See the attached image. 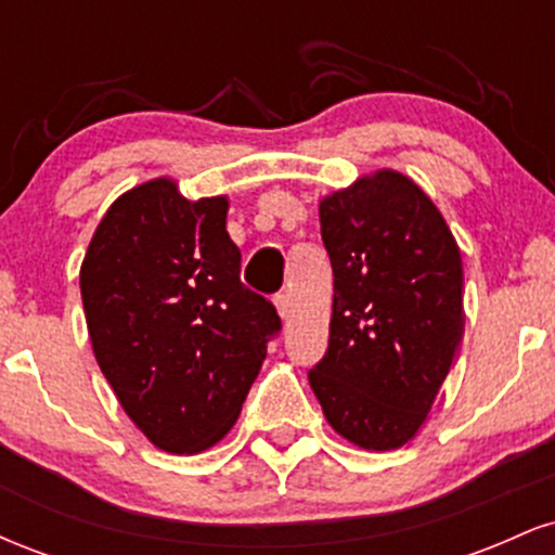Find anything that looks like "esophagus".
I'll return each instance as SVG.
<instances>
[{
	"instance_id": "esophagus-1",
	"label": "esophagus",
	"mask_w": 555,
	"mask_h": 555,
	"mask_svg": "<svg viewBox=\"0 0 555 555\" xmlns=\"http://www.w3.org/2000/svg\"><path fill=\"white\" fill-rule=\"evenodd\" d=\"M273 305H276V310H279V315H282V321H286V318H289V297L276 295V297H273Z\"/></svg>"
}]
</instances>
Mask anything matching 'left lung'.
<instances>
[{
  "label": "left lung",
  "instance_id": "1",
  "mask_svg": "<svg viewBox=\"0 0 555 555\" xmlns=\"http://www.w3.org/2000/svg\"><path fill=\"white\" fill-rule=\"evenodd\" d=\"M334 269L328 349L308 373L328 425L391 451L415 438L462 341V253L410 177L380 169L321 201Z\"/></svg>",
  "mask_w": 555,
  "mask_h": 555
}]
</instances>
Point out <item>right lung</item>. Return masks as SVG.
I'll use <instances>...</instances> for the list:
<instances>
[{
  "instance_id": "add662e5",
  "label": "right lung",
  "mask_w": 555,
  "mask_h": 555,
  "mask_svg": "<svg viewBox=\"0 0 555 555\" xmlns=\"http://www.w3.org/2000/svg\"><path fill=\"white\" fill-rule=\"evenodd\" d=\"M229 201H188L158 177L95 227L80 295L101 373L127 417L169 454H197L237 423L276 308L240 282Z\"/></svg>"
}]
</instances>
